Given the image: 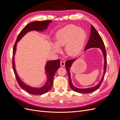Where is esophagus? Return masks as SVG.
Instances as JSON below:
<instances>
[{"mask_svg": "<svg viewBox=\"0 0 120 120\" xmlns=\"http://www.w3.org/2000/svg\"><path fill=\"white\" fill-rule=\"evenodd\" d=\"M60 64V66L61 67H64L65 66V63L64 61H61Z\"/></svg>", "mask_w": 120, "mask_h": 120, "instance_id": "1", "label": "esophagus"}]
</instances>
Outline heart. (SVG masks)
I'll return each instance as SVG.
<instances>
[{
    "instance_id": "1",
    "label": "heart",
    "mask_w": 120,
    "mask_h": 120,
    "mask_svg": "<svg viewBox=\"0 0 120 120\" xmlns=\"http://www.w3.org/2000/svg\"><path fill=\"white\" fill-rule=\"evenodd\" d=\"M87 38L86 31L74 24H68L58 30L56 34V42H51L53 52L60 51V46H65L66 52L71 56L78 55L82 50Z\"/></svg>"
}]
</instances>
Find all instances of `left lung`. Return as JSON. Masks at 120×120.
Segmentation results:
<instances>
[{"label": "left lung", "mask_w": 120, "mask_h": 120, "mask_svg": "<svg viewBox=\"0 0 120 120\" xmlns=\"http://www.w3.org/2000/svg\"><path fill=\"white\" fill-rule=\"evenodd\" d=\"M91 48H99L102 52V53L104 56V72H103V75L102 77L101 78V81L100 82L98 83V84L93 87L91 88H78L74 86L72 84L71 82V72H70V69L71 67L72 64L75 62V61L78 59V58H76L74 60H67L65 65H66V70L68 72V81H69V84L71 88L75 90V92H77L79 93L82 94H88L93 93V92L95 91L97 89L100 88V86L101 85V82H102L103 79L104 78V75L106 73V68H107V54L106 49H105V46L104 45V42L103 41V39L101 37V36L99 35V33L96 30L95 28L93 26V25H91V30H90V38L89 39V41L87 43L86 46L85 48L84 52L87 49H91Z\"/></svg>", "instance_id": "obj_1"}]
</instances>
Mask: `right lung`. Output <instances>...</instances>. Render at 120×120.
Segmentation results:
<instances>
[{
    "label": "right lung",
    "instance_id": "right-lung-1",
    "mask_svg": "<svg viewBox=\"0 0 120 120\" xmlns=\"http://www.w3.org/2000/svg\"><path fill=\"white\" fill-rule=\"evenodd\" d=\"M51 20H45L41 21H33L26 25L20 32L17 38L15 45L13 47L12 66L14 74L15 75L16 80L19 86L25 91L34 95H42L48 92L51 89L53 85V79L54 75L56 71L60 67V60H49L46 62L45 67V74L46 76V81L44 85L41 87H32L27 85L21 80L19 75H18L15 68V54L16 52V46L18 42L22 38L27 32L31 31H37L39 32L45 31L48 29L49 24L52 23Z\"/></svg>",
    "mask_w": 120,
    "mask_h": 120
}]
</instances>
